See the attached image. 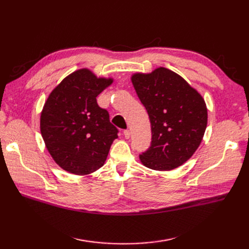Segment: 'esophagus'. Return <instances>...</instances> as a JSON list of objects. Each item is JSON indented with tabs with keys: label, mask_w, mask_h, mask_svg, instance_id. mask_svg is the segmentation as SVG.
<instances>
[{
	"label": "esophagus",
	"mask_w": 249,
	"mask_h": 249,
	"mask_svg": "<svg viewBox=\"0 0 249 249\" xmlns=\"http://www.w3.org/2000/svg\"><path fill=\"white\" fill-rule=\"evenodd\" d=\"M124 137H125L126 139H129V138H130V136H131V132H130V130H124Z\"/></svg>",
	"instance_id": "esophagus-1"
}]
</instances>
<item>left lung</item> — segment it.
<instances>
[{"label": "left lung", "mask_w": 249, "mask_h": 249, "mask_svg": "<svg viewBox=\"0 0 249 249\" xmlns=\"http://www.w3.org/2000/svg\"><path fill=\"white\" fill-rule=\"evenodd\" d=\"M132 83L152 127L150 146L139 156L142 164L154 170H171L183 165L205 134V101L182 77L164 67L147 74L135 73Z\"/></svg>", "instance_id": "8db88e82"}]
</instances>
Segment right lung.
<instances>
[{"label": "right lung", "instance_id": "right-lung-1", "mask_svg": "<svg viewBox=\"0 0 249 249\" xmlns=\"http://www.w3.org/2000/svg\"><path fill=\"white\" fill-rule=\"evenodd\" d=\"M112 79L96 78L88 70L71 73L53 90L40 116L46 146L60 167L84 176L102 167L118 129L96 96Z\"/></svg>", "mask_w": 249, "mask_h": 249}]
</instances>
